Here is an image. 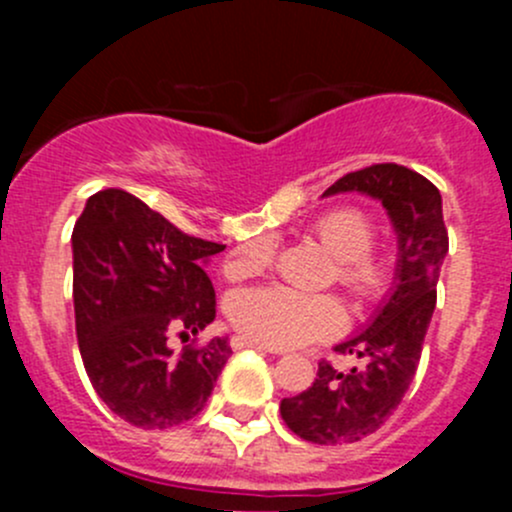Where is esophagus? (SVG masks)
Masks as SVG:
<instances>
[{"mask_svg":"<svg viewBox=\"0 0 512 512\" xmlns=\"http://www.w3.org/2000/svg\"><path fill=\"white\" fill-rule=\"evenodd\" d=\"M230 347H232V349H257V352L280 354V352H277V349L267 347V344H260V342H252V339H247V337H232Z\"/></svg>","mask_w":512,"mask_h":512,"instance_id":"esophagus-1","label":"esophagus"}]
</instances>
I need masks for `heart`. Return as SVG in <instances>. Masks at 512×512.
Listing matches in <instances>:
<instances>
[{"label":"heart","instance_id":"b5f03b06","mask_svg":"<svg viewBox=\"0 0 512 512\" xmlns=\"http://www.w3.org/2000/svg\"><path fill=\"white\" fill-rule=\"evenodd\" d=\"M319 245L337 260V282L361 304H376L394 287V267L376 255V225L361 208H334L312 225ZM275 260L270 240L245 242L227 260L232 280L265 272ZM227 319L242 337L272 349L299 347L337 337L347 324L342 304L329 294H299L285 287L240 289L227 302Z\"/></svg>","mask_w":512,"mask_h":512}]
</instances>
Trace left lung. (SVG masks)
<instances>
[{
    "label": "left lung",
    "mask_w": 512,
    "mask_h": 512,
    "mask_svg": "<svg viewBox=\"0 0 512 512\" xmlns=\"http://www.w3.org/2000/svg\"><path fill=\"white\" fill-rule=\"evenodd\" d=\"M349 190L381 200L399 235V265L394 292L374 322L334 347L337 354L359 356L361 366L342 374L322 359L314 384L282 399L280 414L289 431L319 446L361 441L399 409L416 376L448 252L441 193L421 173L396 163H376L347 173L324 195Z\"/></svg>",
    "instance_id": "8db88e82"
}]
</instances>
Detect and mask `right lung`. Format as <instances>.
<instances>
[{
    "label": "right lung",
    "mask_w": 512,
    "mask_h": 512,
    "mask_svg": "<svg viewBox=\"0 0 512 512\" xmlns=\"http://www.w3.org/2000/svg\"><path fill=\"white\" fill-rule=\"evenodd\" d=\"M76 337L103 404L138 428H170L203 411L230 359L227 339L188 342L215 319L205 262L225 250L185 235L121 188L86 200L74 235Z\"/></svg>",
    "instance_id": "add662e5"
}]
</instances>
